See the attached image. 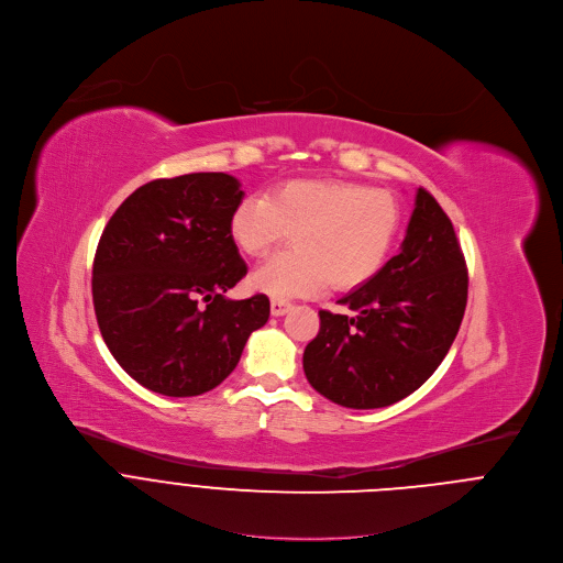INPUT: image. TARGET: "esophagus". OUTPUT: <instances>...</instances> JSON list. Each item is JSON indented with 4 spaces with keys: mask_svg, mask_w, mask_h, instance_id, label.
<instances>
[{
    "mask_svg": "<svg viewBox=\"0 0 563 563\" xmlns=\"http://www.w3.org/2000/svg\"><path fill=\"white\" fill-rule=\"evenodd\" d=\"M269 309H272V316H285L289 309H291V302H285V300H278V298H274L272 302H269Z\"/></svg>",
    "mask_w": 563,
    "mask_h": 563,
    "instance_id": "1",
    "label": "esophagus"
}]
</instances>
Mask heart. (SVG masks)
<instances>
[{"instance_id": "obj_1", "label": "heart", "mask_w": 563, "mask_h": 563, "mask_svg": "<svg viewBox=\"0 0 563 563\" xmlns=\"http://www.w3.org/2000/svg\"><path fill=\"white\" fill-rule=\"evenodd\" d=\"M399 219V203L386 190L338 179H291L267 197L239 201L230 232L250 256H265L294 234V250L272 256L250 276L256 291L283 300L316 296L329 280L338 289H353L373 278L395 243Z\"/></svg>"}]
</instances>
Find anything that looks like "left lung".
Wrapping results in <instances>:
<instances>
[{
  "label": "left lung",
  "instance_id": "obj_1",
  "mask_svg": "<svg viewBox=\"0 0 563 563\" xmlns=\"http://www.w3.org/2000/svg\"><path fill=\"white\" fill-rule=\"evenodd\" d=\"M467 285L454 225L419 188L401 252L340 300L349 313L320 311V331L302 355L309 384L355 410L386 408L412 395L456 340Z\"/></svg>",
  "mask_w": 563,
  "mask_h": 563
}]
</instances>
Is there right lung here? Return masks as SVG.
I'll list each match as a JSON object with an SVG mask.
<instances>
[{"label":"right lung","instance_id":"1","mask_svg":"<svg viewBox=\"0 0 563 563\" xmlns=\"http://www.w3.org/2000/svg\"><path fill=\"white\" fill-rule=\"evenodd\" d=\"M243 195L225 173L153 179L102 230L91 269L98 329L124 373L153 393L217 388L269 318L265 294L225 298L247 274L230 232Z\"/></svg>","mask_w":563,"mask_h":563}]
</instances>
